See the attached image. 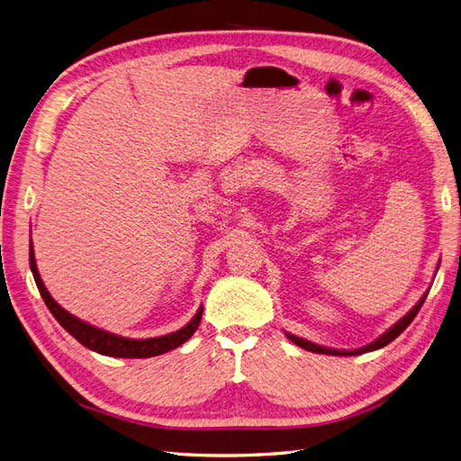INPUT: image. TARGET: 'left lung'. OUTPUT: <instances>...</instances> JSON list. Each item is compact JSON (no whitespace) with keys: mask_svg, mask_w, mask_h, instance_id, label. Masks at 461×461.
Wrapping results in <instances>:
<instances>
[{"mask_svg":"<svg viewBox=\"0 0 461 461\" xmlns=\"http://www.w3.org/2000/svg\"><path fill=\"white\" fill-rule=\"evenodd\" d=\"M425 298H427V292L423 294V298L417 302L413 308L403 315L398 323H394L393 327H390L383 337H379L376 339L375 342H371V344H367V346H364V348H359V350H352V352H346V350H334V348H325V346H319V344H313V342H310V340H303V339H300V337H294V334H288L286 332V337L294 342V344H298L300 348H303V350H308V352H315V354H327V356H359V354H366V352H373V350H379V348H383V346H386V344H390L393 342L396 337H400V334L408 329V325L411 323V321L415 319V315L420 313V310H421V305H423V302H425Z\"/></svg>","mask_w":461,"mask_h":461,"instance_id":"1","label":"left lung"}]
</instances>
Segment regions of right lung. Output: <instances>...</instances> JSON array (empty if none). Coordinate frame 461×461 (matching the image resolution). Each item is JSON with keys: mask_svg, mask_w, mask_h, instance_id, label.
<instances>
[{"mask_svg": "<svg viewBox=\"0 0 461 461\" xmlns=\"http://www.w3.org/2000/svg\"><path fill=\"white\" fill-rule=\"evenodd\" d=\"M31 271L34 275V281L36 286L40 290V296L44 298L48 310L51 312V315L59 321V325L75 337L82 346L90 348V350L102 354V356H109V357H153V356H159L165 354L169 350H175L180 344H185L194 332H196L200 321H202V313L203 308L198 310V313L192 317L190 323L183 329H178L176 332L171 334H165V337H158V339H146V340H134V339H124L119 337V334L113 332H107L97 329L94 325H88L86 321H80L78 317L71 315L68 312H65L61 305L55 302L48 288L44 286L36 267V259H34V249H32V240H31Z\"/></svg>", "mask_w": 461, "mask_h": 461, "instance_id": "add662e5", "label": "right lung"}]
</instances>
